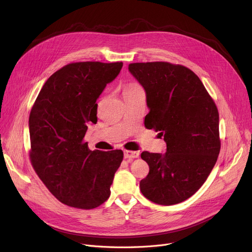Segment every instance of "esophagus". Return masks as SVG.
<instances>
[{"mask_svg":"<svg viewBox=\"0 0 252 252\" xmlns=\"http://www.w3.org/2000/svg\"><path fill=\"white\" fill-rule=\"evenodd\" d=\"M124 156L126 159H134V158L139 157V152L137 151H129V150H126L124 152Z\"/></svg>","mask_w":252,"mask_h":252,"instance_id":"34e87169","label":"esophagus"}]
</instances>
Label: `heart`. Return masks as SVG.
I'll list each match as a JSON object with an SVG mask.
<instances>
[{
  "instance_id": "b5f03b06",
  "label": "heart",
  "mask_w": 252,
  "mask_h": 252,
  "mask_svg": "<svg viewBox=\"0 0 252 252\" xmlns=\"http://www.w3.org/2000/svg\"><path fill=\"white\" fill-rule=\"evenodd\" d=\"M140 87H138L137 85H134V84H131V85H128L126 89H125V92L124 93H126V92H128V91H133V90H136V89H139Z\"/></svg>"
}]
</instances>
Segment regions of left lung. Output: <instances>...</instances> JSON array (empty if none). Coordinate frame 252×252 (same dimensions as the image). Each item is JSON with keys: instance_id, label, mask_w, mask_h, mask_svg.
I'll return each instance as SVG.
<instances>
[{"instance_id": "8db88e82", "label": "left lung", "mask_w": 252, "mask_h": 252, "mask_svg": "<svg viewBox=\"0 0 252 252\" xmlns=\"http://www.w3.org/2000/svg\"><path fill=\"white\" fill-rule=\"evenodd\" d=\"M128 71L146 93L145 126L159 131L166 152L144 151L148 176L142 194L161 205L183 202L196 193L213 170L220 149L219 112L192 70L167 62L131 63Z\"/></svg>"}]
</instances>
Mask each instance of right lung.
Here are the masks:
<instances>
[{
    "instance_id": "add662e5",
    "label": "right lung",
    "mask_w": 252,
    "mask_h": 252,
    "mask_svg": "<svg viewBox=\"0 0 252 252\" xmlns=\"http://www.w3.org/2000/svg\"><path fill=\"white\" fill-rule=\"evenodd\" d=\"M123 62H76L53 73L30 114L31 160L57 199L92 209L110 196L124 152L91 151L84 142L90 123H97L96 101L113 82Z\"/></svg>"
}]
</instances>
